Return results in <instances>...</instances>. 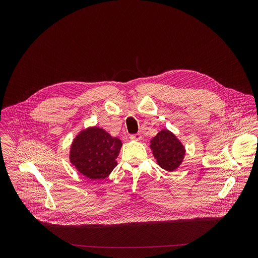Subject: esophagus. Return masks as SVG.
Listing matches in <instances>:
<instances>
[{
  "instance_id": "34e87169",
  "label": "esophagus",
  "mask_w": 258,
  "mask_h": 258,
  "mask_svg": "<svg viewBox=\"0 0 258 258\" xmlns=\"http://www.w3.org/2000/svg\"><path fill=\"white\" fill-rule=\"evenodd\" d=\"M130 139L133 141H140L142 139V135L141 134H134L130 136Z\"/></svg>"
}]
</instances>
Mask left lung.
Segmentation results:
<instances>
[{
  "label": "left lung",
  "mask_w": 258,
  "mask_h": 258,
  "mask_svg": "<svg viewBox=\"0 0 258 258\" xmlns=\"http://www.w3.org/2000/svg\"><path fill=\"white\" fill-rule=\"evenodd\" d=\"M151 149L158 165L167 171H173L185 156V148L176 137L167 130L160 131L151 141Z\"/></svg>",
  "instance_id": "8db88e82"
}]
</instances>
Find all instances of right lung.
I'll list each match as a JSON object with an SVG mask.
<instances>
[{"instance_id":"obj_1","label":"right lung","mask_w":258,"mask_h":258,"mask_svg":"<svg viewBox=\"0 0 258 258\" xmlns=\"http://www.w3.org/2000/svg\"><path fill=\"white\" fill-rule=\"evenodd\" d=\"M121 142L99 127L81 132L70 150V161L77 169L91 179H103L111 172L117 162Z\"/></svg>"}]
</instances>
